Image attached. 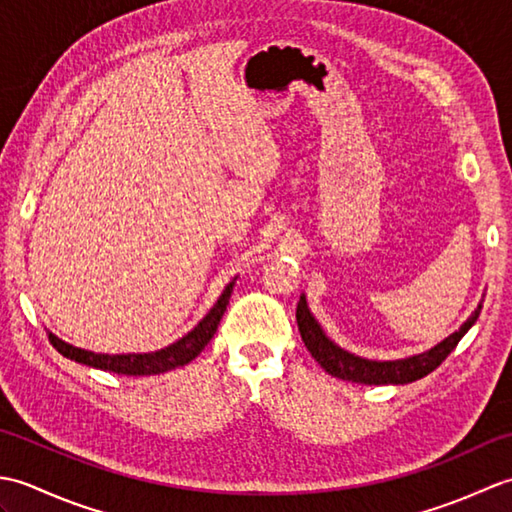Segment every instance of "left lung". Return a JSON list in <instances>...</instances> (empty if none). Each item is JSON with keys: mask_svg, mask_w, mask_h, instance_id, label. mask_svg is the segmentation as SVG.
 <instances>
[{"mask_svg": "<svg viewBox=\"0 0 512 512\" xmlns=\"http://www.w3.org/2000/svg\"><path fill=\"white\" fill-rule=\"evenodd\" d=\"M480 312H482V306H477V310L471 314V319L466 321L458 332H453L449 339H444L442 343L433 347V350L418 356L400 358V361H385V363L367 361V358L354 356L350 352L341 350L339 345H334L328 336L323 334L321 325L314 321V317L308 310L306 297H301L297 303V325H299L301 339L308 347V352L328 374L343 380H352V383H363V385H405L431 374L433 369L440 367L444 358H447L455 350V345L460 343L462 336L471 330V325L477 321V317H480Z\"/></svg>", "mask_w": 512, "mask_h": 512, "instance_id": "8db88e82", "label": "left lung"}]
</instances>
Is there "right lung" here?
<instances>
[{
    "mask_svg": "<svg viewBox=\"0 0 512 512\" xmlns=\"http://www.w3.org/2000/svg\"><path fill=\"white\" fill-rule=\"evenodd\" d=\"M231 292H233V281L224 288L222 297L217 299L211 312L206 314V317L195 325L187 336H182L180 341L165 347V350H158L151 354H116V356L94 354L88 350H81V347L63 343L54 334H48V339L52 347H57L59 354H63L65 358H72L76 363L107 369V372H114V374H127V376L162 374L167 372V369L187 365L204 350V345L213 339L217 325H220V319L224 317V310L228 306V299H231Z\"/></svg>",
    "mask_w": 512,
    "mask_h": 512,
    "instance_id": "1",
    "label": "right lung"
}]
</instances>
